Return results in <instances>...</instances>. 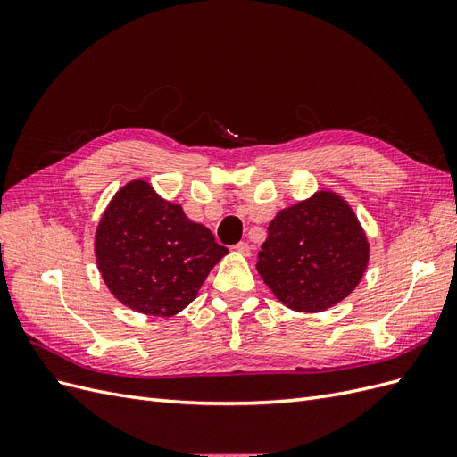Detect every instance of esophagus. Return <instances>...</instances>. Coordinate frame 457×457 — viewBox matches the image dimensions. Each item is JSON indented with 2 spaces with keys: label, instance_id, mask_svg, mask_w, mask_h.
<instances>
[{
  "label": "esophagus",
  "instance_id": "obj_1",
  "mask_svg": "<svg viewBox=\"0 0 457 457\" xmlns=\"http://www.w3.org/2000/svg\"><path fill=\"white\" fill-rule=\"evenodd\" d=\"M234 250H237L238 253H242V255H250V252H252V245L247 244V242H238L237 245H234Z\"/></svg>",
  "mask_w": 457,
  "mask_h": 457
}]
</instances>
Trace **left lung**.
Listing matches in <instances>:
<instances>
[{
	"label": "left lung",
	"instance_id": "8db88e82",
	"mask_svg": "<svg viewBox=\"0 0 457 457\" xmlns=\"http://www.w3.org/2000/svg\"><path fill=\"white\" fill-rule=\"evenodd\" d=\"M368 257L366 234L349 204L322 190L270 220L257 270L287 309L320 312L358 286Z\"/></svg>",
	"mask_w": 457,
	"mask_h": 457
}]
</instances>
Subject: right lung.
Returning a JSON list of instances; mask_svg holds the SVG:
<instances>
[{
  "label": "right lung",
  "mask_w": 457,
  "mask_h": 457,
  "mask_svg": "<svg viewBox=\"0 0 457 457\" xmlns=\"http://www.w3.org/2000/svg\"><path fill=\"white\" fill-rule=\"evenodd\" d=\"M228 250L183 207L160 198L146 181L116 192L96 227L95 255L103 280L123 305L173 316L198 295Z\"/></svg>",
  "instance_id": "1"
}]
</instances>
